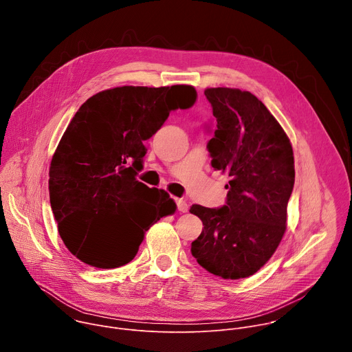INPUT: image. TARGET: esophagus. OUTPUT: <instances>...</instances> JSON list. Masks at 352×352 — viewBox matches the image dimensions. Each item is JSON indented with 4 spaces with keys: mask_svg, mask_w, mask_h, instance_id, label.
Here are the masks:
<instances>
[{
    "mask_svg": "<svg viewBox=\"0 0 352 352\" xmlns=\"http://www.w3.org/2000/svg\"><path fill=\"white\" fill-rule=\"evenodd\" d=\"M175 204H177V208H178V210L181 212V213H186L188 212V204L185 202L184 199H175Z\"/></svg>",
    "mask_w": 352,
    "mask_h": 352,
    "instance_id": "obj_1",
    "label": "esophagus"
}]
</instances>
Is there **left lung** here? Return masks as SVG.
<instances>
[{
  "label": "left lung",
  "instance_id": "obj_1",
  "mask_svg": "<svg viewBox=\"0 0 352 352\" xmlns=\"http://www.w3.org/2000/svg\"><path fill=\"white\" fill-rule=\"evenodd\" d=\"M205 96L217 121L208 148L212 167L227 174V202L192 205L204 223L192 242L197 263L221 278L255 274L276 252L287 228L295 168L291 142L261 100L249 91L210 87Z\"/></svg>",
  "mask_w": 352,
  "mask_h": 352
}]
</instances>
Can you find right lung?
<instances>
[{"label":"right lung","instance_id":"1","mask_svg":"<svg viewBox=\"0 0 352 352\" xmlns=\"http://www.w3.org/2000/svg\"><path fill=\"white\" fill-rule=\"evenodd\" d=\"M196 96L189 85L121 86L98 91L76 111L50 164L48 190L60 236L79 261L98 269L129 263L144 231L175 212L166 190L136 175L143 142ZM148 211L154 217L146 221Z\"/></svg>","mask_w":352,"mask_h":352}]
</instances>
